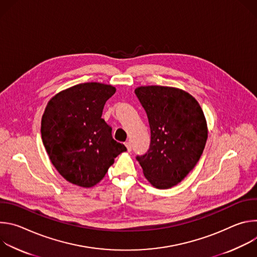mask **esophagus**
Returning a JSON list of instances; mask_svg holds the SVG:
<instances>
[{
	"label": "esophagus",
	"instance_id": "esophagus-1",
	"mask_svg": "<svg viewBox=\"0 0 257 257\" xmlns=\"http://www.w3.org/2000/svg\"><path fill=\"white\" fill-rule=\"evenodd\" d=\"M125 145H126V148H127L128 152H131V150H132V145H131V142H130V141H127V142L125 143Z\"/></svg>",
	"mask_w": 257,
	"mask_h": 257
}]
</instances>
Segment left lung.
Returning <instances> with one entry per match:
<instances>
[{"label": "left lung", "instance_id": "8db88e82", "mask_svg": "<svg viewBox=\"0 0 257 257\" xmlns=\"http://www.w3.org/2000/svg\"><path fill=\"white\" fill-rule=\"evenodd\" d=\"M135 94L151 128L150 148L136 160L155 187L171 188L193 170L203 153L207 139L203 112L194 97L177 88L141 86Z\"/></svg>", "mask_w": 257, "mask_h": 257}]
</instances>
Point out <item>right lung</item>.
<instances>
[{"mask_svg": "<svg viewBox=\"0 0 257 257\" xmlns=\"http://www.w3.org/2000/svg\"><path fill=\"white\" fill-rule=\"evenodd\" d=\"M115 87L96 82L68 88L48 103L42 138L51 162L72 184L91 187L104 177L126 146L112 136L101 119L105 101Z\"/></svg>", "mask_w": 257, "mask_h": 257, "instance_id": "obj_1", "label": "right lung"}]
</instances>
